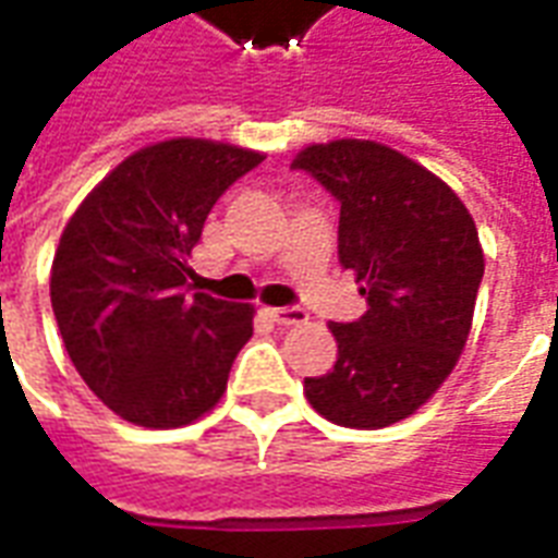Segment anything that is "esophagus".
<instances>
[{"label":"esophagus","instance_id":"34e87169","mask_svg":"<svg viewBox=\"0 0 558 558\" xmlns=\"http://www.w3.org/2000/svg\"><path fill=\"white\" fill-rule=\"evenodd\" d=\"M271 319L278 325H301V322H307V311L304 307H275Z\"/></svg>","mask_w":558,"mask_h":558}]
</instances>
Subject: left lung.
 Returning <instances> with one entry per match:
<instances>
[{"label": "left lung", "instance_id": "8db88e82", "mask_svg": "<svg viewBox=\"0 0 558 558\" xmlns=\"http://www.w3.org/2000/svg\"><path fill=\"white\" fill-rule=\"evenodd\" d=\"M340 204L337 254L366 313L331 322L337 361L304 378L325 420L384 428L432 399L464 349L485 275L468 206L444 180L384 144H313L292 162Z\"/></svg>", "mask_w": 558, "mask_h": 558}]
</instances>
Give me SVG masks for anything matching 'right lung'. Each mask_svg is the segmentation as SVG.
<instances>
[{
	"label": "right lung",
	"mask_w": 558,
	"mask_h": 558,
	"mask_svg": "<svg viewBox=\"0 0 558 558\" xmlns=\"http://www.w3.org/2000/svg\"><path fill=\"white\" fill-rule=\"evenodd\" d=\"M263 153L171 138L123 159L61 233L52 313L70 361L123 420L189 426L227 390L254 307L192 292L189 257L216 201Z\"/></svg>",
	"instance_id": "obj_1"
}]
</instances>
